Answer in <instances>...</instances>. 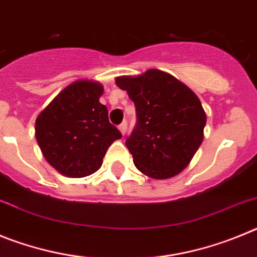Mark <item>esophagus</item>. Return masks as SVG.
Segmentation results:
<instances>
[{
    "mask_svg": "<svg viewBox=\"0 0 257 257\" xmlns=\"http://www.w3.org/2000/svg\"><path fill=\"white\" fill-rule=\"evenodd\" d=\"M118 128H119V131L122 133V135H124V133H126V128H127V122L126 121L122 122V123L118 126Z\"/></svg>",
    "mask_w": 257,
    "mask_h": 257,
    "instance_id": "esophagus-1",
    "label": "esophagus"
}]
</instances>
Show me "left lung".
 Instances as JSON below:
<instances>
[{"label": "left lung", "mask_w": 257, "mask_h": 257, "mask_svg": "<svg viewBox=\"0 0 257 257\" xmlns=\"http://www.w3.org/2000/svg\"><path fill=\"white\" fill-rule=\"evenodd\" d=\"M115 83L135 104L136 124L126 147L138 170L153 179L183 171L203 140L206 114L189 87L157 69Z\"/></svg>", "instance_id": "8db88e82"}]
</instances>
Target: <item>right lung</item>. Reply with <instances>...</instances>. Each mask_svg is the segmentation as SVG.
Returning a JSON list of instances; mask_svg holds the SVG:
<instances>
[{
  "label": "right lung",
  "mask_w": 257,
  "mask_h": 257,
  "mask_svg": "<svg viewBox=\"0 0 257 257\" xmlns=\"http://www.w3.org/2000/svg\"><path fill=\"white\" fill-rule=\"evenodd\" d=\"M103 86L76 81L41 112L36 138L47 162L69 178H83L100 169L105 152L122 134L108 119L99 101Z\"/></svg>",
  "instance_id": "obj_1"
}]
</instances>
